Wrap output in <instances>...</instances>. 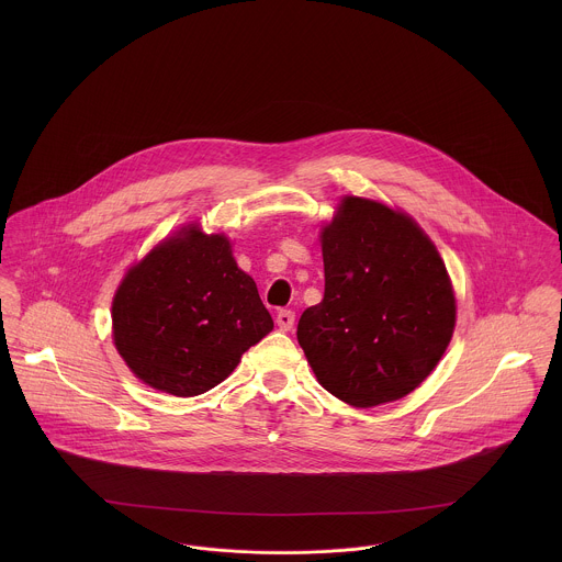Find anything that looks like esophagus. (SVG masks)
I'll return each instance as SVG.
<instances>
[{
	"mask_svg": "<svg viewBox=\"0 0 562 562\" xmlns=\"http://www.w3.org/2000/svg\"><path fill=\"white\" fill-rule=\"evenodd\" d=\"M277 324H279L281 330H290V328L294 326V312L281 310V312L277 314Z\"/></svg>",
	"mask_w": 562,
	"mask_h": 562,
	"instance_id": "1",
	"label": "esophagus"
}]
</instances>
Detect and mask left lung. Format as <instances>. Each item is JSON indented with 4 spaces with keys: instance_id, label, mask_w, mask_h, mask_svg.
Here are the masks:
<instances>
[{
    "instance_id": "8db88e82",
    "label": "left lung",
    "mask_w": 562,
    "mask_h": 562,
    "mask_svg": "<svg viewBox=\"0 0 562 562\" xmlns=\"http://www.w3.org/2000/svg\"><path fill=\"white\" fill-rule=\"evenodd\" d=\"M321 241L324 299L296 330L316 379L357 408L401 401L454 333L443 259L408 214L361 196L341 199Z\"/></svg>"
}]
</instances>
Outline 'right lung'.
I'll return each instance as SVG.
<instances>
[{
    "mask_svg": "<svg viewBox=\"0 0 562 562\" xmlns=\"http://www.w3.org/2000/svg\"><path fill=\"white\" fill-rule=\"evenodd\" d=\"M232 241L181 227L132 266L112 301L114 346L149 387L190 398L223 383L272 330Z\"/></svg>",
    "mask_w": 562,
    "mask_h": 562,
    "instance_id": "1",
    "label": "right lung"
}]
</instances>
